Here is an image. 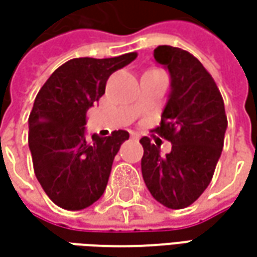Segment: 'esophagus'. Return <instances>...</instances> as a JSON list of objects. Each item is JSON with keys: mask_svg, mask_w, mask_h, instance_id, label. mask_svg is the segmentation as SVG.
<instances>
[{"mask_svg": "<svg viewBox=\"0 0 257 257\" xmlns=\"http://www.w3.org/2000/svg\"><path fill=\"white\" fill-rule=\"evenodd\" d=\"M130 136H132V139H133V140H139V139H140V134L134 133V132H132V133H130Z\"/></svg>", "mask_w": 257, "mask_h": 257, "instance_id": "34e87169", "label": "esophagus"}]
</instances>
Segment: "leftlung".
Masks as SVG:
<instances>
[{
  "label": "left lung",
  "mask_w": 257,
  "mask_h": 257,
  "mask_svg": "<svg viewBox=\"0 0 257 257\" xmlns=\"http://www.w3.org/2000/svg\"><path fill=\"white\" fill-rule=\"evenodd\" d=\"M153 55L172 77V93L153 132L172 143V152L163 156L159 146L142 137V173L157 202L169 209H184L212 182L227 117L213 77L194 55L172 45H159Z\"/></svg>",
  "instance_id": "8db88e82"
}]
</instances>
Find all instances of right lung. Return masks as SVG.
Returning a JSON list of instances; mask_svg holds the SVG:
<instances>
[{
  "label": "right lung",
  "instance_id": "1",
  "mask_svg": "<svg viewBox=\"0 0 257 257\" xmlns=\"http://www.w3.org/2000/svg\"><path fill=\"white\" fill-rule=\"evenodd\" d=\"M136 57L73 58L37 94L28 118V146L37 180L57 206L81 210L103 196L114 157L128 133L115 130L108 137L85 139L87 110L105 93L108 77Z\"/></svg>",
  "mask_w": 257,
  "mask_h": 257
}]
</instances>
